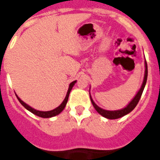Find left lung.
Masks as SVG:
<instances>
[{"label": "left lung", "instance_id": "1", "mask_svg": "<svg viewBox=\"0 0 160 160\" xmlns=\"http://www.w3.org/2000/svg\"><path fill=\"white\" fill-rule=\"evenodd\" d=\"M144 66H145V72H144V77H143V81H142V85H141L140 88L138 90L137 94H135V97L133 98L131 101L128 103V105L126 106L124 108L120 109V110H116V111H107L105 109H102L101 107H99L96 104L95 102L93 100L92 97L90 95V101L92 102L93 106H94V109H95L97 112L98 114H100L102 116H103L104 118H107L108 119H116V118H119L121 117H123L124 115H127L128 114H129L130 112L135 109V107H136L137 104H138V101L140 99L141 95L142 94V91L144 90V87L146 86L147 83V79H148V65H147V62L145 60V62H144Z\"/></svg>", "mask_w": 160, "mask_h": 160}]
</instances>
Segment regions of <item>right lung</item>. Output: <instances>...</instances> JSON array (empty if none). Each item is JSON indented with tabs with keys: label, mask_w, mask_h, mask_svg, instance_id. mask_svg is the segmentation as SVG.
I'll return each mask as SVG.
<instances>
[{
	"label": "right lung",
	"mask_w": 160,
	"mask_h": 160,
	"mask_svg": "<svg viewBox=\"0 0 160 160\" xmlns=\"http://www.w3.org/2000/svg\"><path fill=\"white\" fill-rule=\"evenodd\" d=\"M76 82H77V81L75 80V81L72 82L69 85V88H68V90H67V94H66V98H64V100H63L62 102L61 103V105H59L58 107H56V108L53 109V110H51V111H38V110H36V109L32 108V107H31L30 106H29L28 104H26L25 102H24L22 101V100L21 99V98H20L18 95H17V94H16V96H17V98H18V101L21 102V104H22V105L23 106V107H25L26 110H28L29 111H30V112L32 113V114H34L35 115L41 117V118H52V117H54V116H56V115H58V114H59L61 112H62V111H63V110H64V108L66 107V103H67L68 98H69V95H70V91H71L72 88H73V87L74 86V84H75Z\"/></svg>",
	"instance_id": "right-lung-1"
}]
</instances>
